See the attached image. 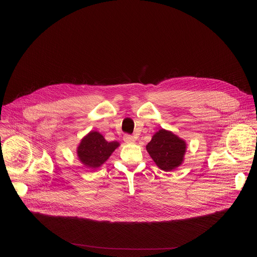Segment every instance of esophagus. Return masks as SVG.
<instances>
[{"instance_id":"obj_1","label":"esophagus","mask_w":257,"mask_h":257,"mask_svg":"<svg viewBox=\"0 0 257 257\" xmlns=\"http://www.w3.org/2000/svg\"><path fill=\"white\" fill-rule=\"evenodd\" d=\"M123 140L126 142V143H133L135 141L134 137L130 134H125L124 137H123Z\"/></svg>"}]
</instances>
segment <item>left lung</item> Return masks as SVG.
<instances>
[{
  "mask_svg": "<svg viewBox=\"0 0 257 257\" xmlns=\"http://www.w3.org/2000/svg\"><path fill=\"white\" fill-rule=\"evenodd\" d=\"M146 150L158 167L168 172L182 164L186 144L177 135L162 129L153 136Z\"/></svg>",
  "mask_w": 257,
  "mask_h": 257,
  "instance_id": "left-lung-1",
  "label": "left lung"
}]
</instances>
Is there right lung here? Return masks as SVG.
<instances>
[{"label": "right lung", "instance_id": "add662e5", "mask_svg": "<svg viewBox=\"0 0 257 257\" xmlns=\"http://www.w3.org/2000/svg\"><path fill=\"white\" fill-rule=\"evenodd\" d=\"M118 146L117 141L107 142L101 134L92 131L81 140L77 154L86 167L95 169L100 167Z\"/></svg>", "mask_w": 257, "mask_h": 257}]
</instances>
